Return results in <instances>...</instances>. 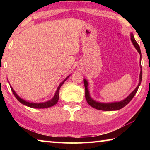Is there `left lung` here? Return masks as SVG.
<instances>
[{"label":"left lung","instance_id":"left-lung-1","mask_svg":"<svg viewBox=\"0 0 150 150\" xmlns=\"http://www.w3.org/2000/svg\"><path fill=\"white\" fill-rule=\"evenodd\" d=\"M130 38L131 41L132 42L134 46L135 47L136 49L138 51V53L140 55V73H139V83L137 87H136L132 92L130 95H129L126 98H124L123 100L119 101V102H112V103H100L98 101H96L91 98L90 95L89 90H88V83L87 79H84V85L85 88V98L87 100L88 105L92 106V107L95 108L97 110H105V111H112V110H120L122 108H123L126 105L130 102L131 100L132 99L134 95H136L137 91H138V88L139 85L141 84L142 82V66H141V60H142V54H141V51L140 48H139V45L138 43L136 42V40L134 39V35L132 33H130Z\"/></svg>","mask_w":150,"mask_h":150}]
</instances>
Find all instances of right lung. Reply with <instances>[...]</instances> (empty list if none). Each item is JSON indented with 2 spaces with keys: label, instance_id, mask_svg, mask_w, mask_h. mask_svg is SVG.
<instances>
[{
  "label": "right lung",
  "instance_id": "1",
  "mask_svg": "<svg viewBox=\"0 0 150 150\" xmlns=\"http://www.w3.org/2000/svg\"><path fill=\"white\" fill-rule=\"evenodd\" d=\"M69 76H70V75L69 76H67V77H66L65 79L60 83L59 85L58 86V87L56 90V92H55L54 97H53L51 100L46 101V102H44V103H32V102H29V101L25 100L24 99H22V98H20V96L17 95L11 86V88L12 93H13V94L15 96V97H16L17 98V100H18L20 103H21L22 105H26L27 106H28V107L34 108H49V107H51V106H53L55 105H56L57 103L58 102V100H59V92L60 87H62V85L64 83L65 81L67 80V79L69 77Z\"/></svg>",
  "mask_w": 150,
  "mask_h": 150
}]
</instances>
